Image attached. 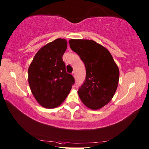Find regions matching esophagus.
I'll use <instances>...</instances> for the list:
<instances>
[{"label":"esophagus","mask_w":149,"mask_h":149,"mask_svg":"<svg viewBox=\"0 0 149 149\" xmlns=\"http://www.w3.org/2000/svg\"><path fill=\"white\" fill-rule=\"evenodd\" d=\"M72 75H73V77H75V72H74L72 73Z\"/></svg>","instance_id":"34e87169"}]
</instances>
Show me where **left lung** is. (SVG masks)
<instances>
[{"instance_id":"left-lung-1","label":"left lung","mask_w":149,"mask_h":149,"mask_svg":"<svg viewBox=\"0 0 149 149\" xmlns=\"http://www.w3.org/2000/svg\"><path fill=\"white\" fill-rule=\"evenodd\" d=\"M69 44L86 68L85 81L77 91L81 100L89 109H101L111 100L117 88V64L109 51L94 40L71 39Z\"/></svg>"}]
</instances>
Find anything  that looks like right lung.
Instances as JSON below:
<instances>
[{
  "mask_svg": "<svg viewBox=\"0 0 149 149\" xmlns=\"http://www.w3.org/2000/svg\"><path fill=\"white\" fill-rule=\"evenodd\" d=\"M66 48L67 41L64 38L48 43L38 51L29 67L30 88L37 102L45 108L61 105L74 83L63 60Z\"/></svg>",
  "mask_w": 149,
  "mask_h": 149,
  "instance_id": "1",
  "label": "right lung"
}]
</instances>
